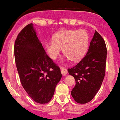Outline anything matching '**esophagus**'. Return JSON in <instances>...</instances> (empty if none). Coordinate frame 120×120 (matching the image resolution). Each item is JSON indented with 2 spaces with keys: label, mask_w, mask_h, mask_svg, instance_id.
<instances>
[{
  "label": "esophagus",
  "mask_w": 120,
  "mask_h": 120,
  "mask_svg": "<svg viewBox=\"0 0 120 120\" xmlns=\"http://www.w3.org/2000/svg\"><path fill=\"white\" fill-rule=\"evenodd\" d=\"M60 71H61V73L63 76H65V75H66L67 73H68V71L64 68H61Z\"/></svg>",
  "instance_id": "1"
}]
</instances>
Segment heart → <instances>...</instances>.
<instances>
[{
  "label": "heart",
  "mask_w": 120,
  "mask_h": 120,
  "mask_svg": "<svg viewBox=\"0 0 120 120\" xmlns=\"http://www.w3.org/2000/svg\"><path fill=\"white\" fill-rule=\"evenodd\" d=\"M88 42V34L84 30H63L54 34L52 41L45 43V49L51 59H56L63 48L67 59L76 62L85 56Z\"/></svg>",
  "instance_id": "heart-1"
}]
</instances>
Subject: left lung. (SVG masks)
<instances>
[{"label": "left lung", "instance_id": "8db88e82", "mask_svg": "<svg viewBox=\"0 0 120 120\" xmlns=\"http://www.w3.org/2000/svg\"><path fill=\"white\" fill-rule=\"evenodd\" d=\"M106 55L104 39L95 30L87 54L76 66L68 69L76 81L71 91L75 102L88 103L99 91L105 75Z\"/></svg>", "mask_w": 120, "mask_h": 120}]
</instances>
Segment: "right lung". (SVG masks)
Segmentation results:
<instances>
[{"mask_svg":"<svg viewBox=\"0 0 120 120\" xmlns=\"http://www.w3.org/2000/svg\"><path fill=\"white\" fill-rule=\"evenodd\" d=\"M14 56L24 89L34 102L48 103L62 75L59 67L46 54L32 23L18 34Z\"/></svg>","mask_w":120,"mask_h":120,"instance_id":"right-lung-1","label":"right lung"}]
</instances>
